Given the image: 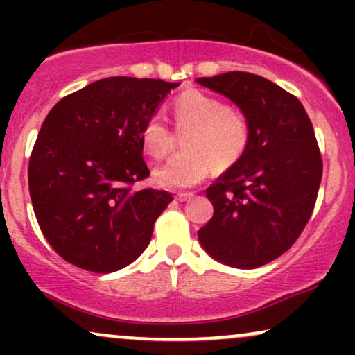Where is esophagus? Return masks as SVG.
<instances>
[{
	"label": "esophagus",
	"instance_id": "34e87169",
	"mask_svg": "<svg viewBox=\"0 0 355 355\" xmlns=\"http://www.w3.org/2000/svg\"><path fill=\"white\" fill-rule=\"evenodd\" d=\"M193 191H187V193H177V200H180V202H191L193 200Z\"/></svg>",
	"mask_w": 355,
	"mask_h": 355
}]
</instances>
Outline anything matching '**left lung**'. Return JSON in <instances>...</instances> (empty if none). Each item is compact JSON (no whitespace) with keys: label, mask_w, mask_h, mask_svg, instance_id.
Instances as JSON below:
<instances>
[{"label":"left lung","mask_w":355,"mask_h":355,"mask_svg":"<svg viewBox=\"0 0 355 355\" xmlns=\"http://www.w3.org/2000/svg\"><path fill=\"white\" fill-rule=\"evenodd\" d=\"M173 87L112 76L61 98L36 138L28 165L44 239L73 266L112 274L144 254L172 195L146 189L144 132Z\"/></svg>","instance_id":"obj_1"}]
</instances>
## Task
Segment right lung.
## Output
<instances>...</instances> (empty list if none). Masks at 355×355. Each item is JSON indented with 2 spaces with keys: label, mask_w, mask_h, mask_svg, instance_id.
Returning <instances> with one entry per match:
<instances>
[{
  "label": "right lung",
  "mask_w": 355,
  "mask_h": 355,
  "mask_svg": "<svg viewBox=\"0 0 355 355\" xmlns=\"http://www.w3.org/2000/svg\"><path fill=\"white\" fill-rule=\"evenodd\" d=\"M197 81L234 101L248 126L243 153L207 189L214 217L198 240L230 267L266 266L294 245L315 205L322 158L312 123L294 95L262 76Z\"/></svg>",
  "instance_id": "add662e5"
}]
</instances>
